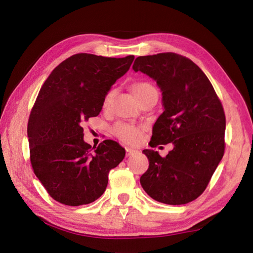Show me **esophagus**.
Listing matches in <instances>:
<instances>
[{"label":"esophagus","mask_w":253,"mask_h":253,"mask_svg":"<svg viewBox=\"0 0 253 253\" xmlns=\"http://www.w3.org/2000/svg\"><path fill=\"white\" fill-rule=\"evenodd\" d=\"M135 152H136V150H133L131 148H126V155H127V157H130V155H132Z\"/></svg>","instance_id":"34e87169"}]
</instances>
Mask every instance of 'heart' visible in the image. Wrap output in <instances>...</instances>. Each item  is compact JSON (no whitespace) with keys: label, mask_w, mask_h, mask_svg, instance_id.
Listing matches in <instances>:
<instances>
[{"label":"heart","mask_w":253,"mask_h":253,"mask_svg":"<svg viewBox=\"0 0 253 253\" xmlns=\"http://www.w3.org/2000/svg\"><path fill=\"white\" fill-rule=\"evenodd\" d=\"M131 90L133 94L136 95L137 99H140L149 91L155 90L151 84L147 82H136L133 83L131 85ZM113 96V90H110L109 92H106L104 95L103 102H102V106L103 109H107L109 107L111 100ZM113 135H114L117 139H120L121 141L129 144H136L140 142L143 138V132H144V127L140 125H135L132 123H126V122H120L117 123L113 127Z\"/></svg>","instance_id":"b5f03b06"}]
</instances>
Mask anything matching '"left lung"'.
I'll list each match as a JSON object with an SVG mask.
<instances>
[{"label": "left lung", "mask_w": 253, "mask_h": 253, "mask_svg": "<svg viewBox=\"0 0 253 253\" xmlns=\"http://www.w3.org/2000/svg\"><path fill=\"white\" fill-rule=\"evenodd\" d=\"M132 69L147 74L162 91L164 112L153 126L151 147L174 144L164 158L143 150L149 169L140 184L155 201L191 202L206 190L224 155L223 105L206 74L186 56L171 52L139 56Z\"/></svg>", "instance_id": "8db88e82"}]
</instances>
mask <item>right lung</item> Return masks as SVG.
Segmentation results:
<instances>
[{
	"label": "right lung",
	"mask_w": 253,
	"mask_h": 253,
	"mask_svg": "<svg viewBox=\"0 0 253 253\" xmlns=\"http://www.w3.org/2000/svg\"><path fill=\"white\" fill-rule=\"evenodd\" d=\"M133 58L78 53L53 69L41 87L27 127L30 162L57 202L78 207L95 201L106 189L109 171L125 158L116 141L91 148L83 124L100 114L104 95Z\"/></svg>",
	"instance_id": "right-lung-1"
}]
</instances>
